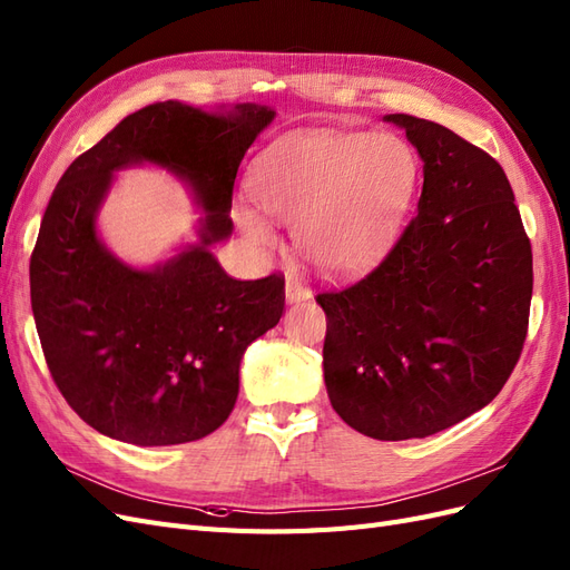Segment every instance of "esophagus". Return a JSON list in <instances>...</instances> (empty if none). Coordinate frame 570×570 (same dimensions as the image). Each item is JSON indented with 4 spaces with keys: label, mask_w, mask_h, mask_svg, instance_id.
Listing matches in <instances>:
<instances>
[{
    "label": "esophagus",
    "mask_w": 570,
    "mask_h": 570,
    "mask_svg": "<svg viewBox=\"0 0 570 570\" xmlns=\"http://www.w3.org/2000/svg\"><path fill=\"white\" fill-rule=\"evenodd\" d=\"M308 297H312V289L306 287V283L302 278H287V283H285V299L289 304L304 302Z\"/></svg>",
    "instance_id": "esophagus-1"
}]
</instances>
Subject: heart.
I'll return each instance as SVG.
<instances>
[{
    "label": "heart",
    "instance_id": "obj_1",
    "mask_svg": "<svg viewBox=\"0 0 570 570\" xmlns=\"http://www.w3.org/2000/svg\"><path fill=\"white\" fill-rule=\"evenodd\" d=\"M419 159L390 132H316L264 154L254 195L264 209L295 223L299 252L325 273L371 264L394 239L416 195ZM237 223L258 249L278 245L273 223L239 206Z\"/></svg>",
    "mask_w": 570,
    "mask_h": 570
}]
</instances>
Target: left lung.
Masks as SVG:
<instances>
[{"label":"left lung","instance_id":"left-lung-1","mask_svg":"<svg viewBox=\"0 0 570 570\" xmlns=\"http://www.w3.org/2000/svg\"><path fill=\"white\" fill-rule=\"evenodd\" d=\"M423 159L416 216L371 273L323 289V375L373 440L428 438L488 406L519 364L532 249L504 168L433 120L385 116Z\"/></svg>","mask_w":570,"mask_h":570}]
</instances>
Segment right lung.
<instances>
[{
    "label": "right lung",
    "instance_id": "right-lung-1",
    "mask_svg": "<svg viewBox=\"0 0 570 570\" xmlns=\"http://www.w3.org/2000/svg\"><path fill=\"white\" fill-rule=\"evenodd\" d=\"M273 116L157 101L80 154L51 193L30 256L32 316L63 400L101 435L183 444L230 416L239 361L281 321L285 278L235 281L209 247L233 233L239 161ZM145 160L187 179L205 218L197 246L140 272L100 245L94 220L112 170Z\"/></svg>",
    "mask_w": 570,
    "mask_h": 570
}]
</instances>
